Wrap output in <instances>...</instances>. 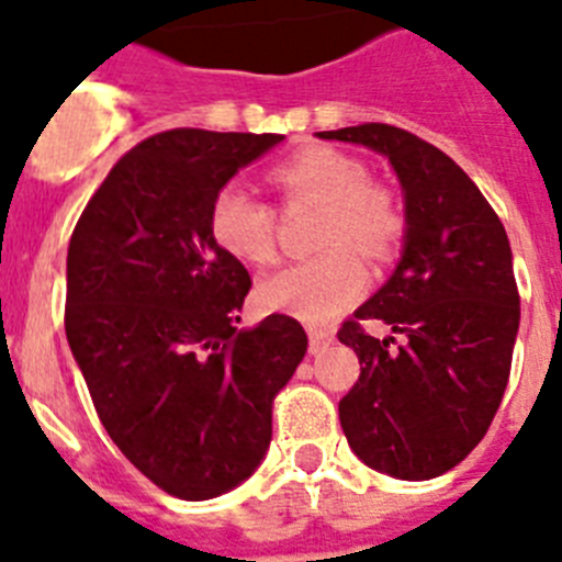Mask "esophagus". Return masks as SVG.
<instances>
[{"label":"esophagus","mask_w":562,"mask_h":562,"mask_svg":"<svg viewBox=\"0 0 562 562\" xmlns=\"http://www.w3.org/2000/svg\"><path fill=\"white\" fill-rule=\"evenodd\" d=\"M333 344V335L327 329H310V352L318 355Z\"/></svg>","instance_id":"1"}]
</instances>
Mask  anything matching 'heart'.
Masks as SVG:
<instances>
[{
  "label": "heart",
  "instance_id": "b5f03b06",
  "mask_svg": "<svg viewBox=\"0 0 562 562\" xmlns=\"http://www.w3.org/2000/svg\"><path fill=\"white\" fill-rule=\"evenodd\" d=\"M286 201L321 204L318 244L324 252L290 263L258 284L263 310L306 324H327L367 290V267L358 252L383 261L397 249L406 215L395 190L369 179L361 158L327 144L301 147L270 170ZM210 235L235 261L267 267L276 261V210L241 184H227L210 204Z\"/></svg>",
  "mask_w": 562,
  "mask_h": 562
}]
</instances>
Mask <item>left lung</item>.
Instances as JSON below:
<instances>
[{
    "label": "left lung",
    "instance_id": "1",
    "mask_svg": "<svg viewBox=\"0 0 562 562\" xmlns=\"http://www.w3.org/2000/svg\"><path fill=\"white\" fill-rule=\"evenodd\" d=\"M318 136L383 153L406 199L404 258L338 329L361 361L340 426L367 467L429 481L481 443L509 383L520 324L509 238L477 184L415 133L369 122ZM363 319L405 344L372 339Z\"/></svg>",
    "mask_w": 562,
    "mask_h": 562
}]
</instances>
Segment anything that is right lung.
<instances>
[{
    "label": "right lung",
    "mask_w": 562,
    "mask_h": 562,
    "mask_svg": "<svg viewBox=\"0 0 562 562\" xmlns=\"http://www.w3.org/2000/svg\"><path fill=\"white\" fill-rule=\"evenodd\" d=\"M284 136L156 133L119 158L67 247L65 333L99 420L167 495H224L267 454L272 401L304 361L290 315L238 329L249 272L210 204Z\"/></svg>",
    "instance_id": "add662e5"
}]
</instances>
